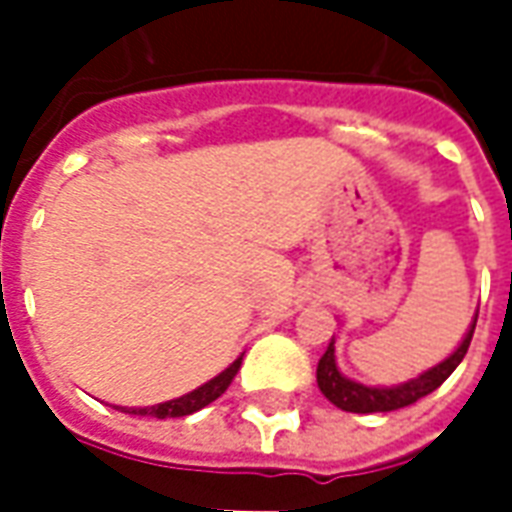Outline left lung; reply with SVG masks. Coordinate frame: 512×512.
<instances>
[{
	"label": "left lung",
	"mask_w": 512,
	"mask_h": 512,
	"mask_svg": "<svg viewBox=\"0 0 512 512\" xmlns=\"http://www.w3.org/2000/svg\"><path fill=\"white\" fill-rule=\"evenodd\" d=\"M474 326H477V315H474V323L469 334L463 337V343L458 345V351L444 359L441 365H436L428 373H422L419 378H411L406 384L392 386V389H376V386L356 384V381H348V378L337 370V362H334V343H329L326 354L321 356L318 362V386L321 392L334 406L343 408V411H354V414H376V411H397V408H406L411 403H417L419 397L430 395L433 389H439L447 378L452 376V370L461 365V359L469 351V343H472Z\"/></svg>",
	"instance_id": "left-lung-1"
}]
</instances>
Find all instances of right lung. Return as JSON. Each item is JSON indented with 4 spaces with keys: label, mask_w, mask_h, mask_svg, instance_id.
<instances>
[{
    "label": "right lung",
    "mask_w": 512,
    "mask_h": 512,
    "mask_svg": "<svg viewBox=\"0 0 512 512\" xmlns=\"http://www.w3.org/2000/svg\"><path fill=\"white\" fill-rule=\"evenodd\" d=\"M241 370V359H235L233 365L227 367L224 373L202 384L200 389H194L189 395L178 397V400H167V403H158V406L150 408H128V414H136V417H156V419H167V417H189L194 411H200L208 403H213L216 397H222L227 392V386L233 384L235 373Z\"/></svg>",
    "instance_id": "add662e5"
}]
</instances>
